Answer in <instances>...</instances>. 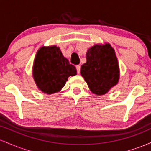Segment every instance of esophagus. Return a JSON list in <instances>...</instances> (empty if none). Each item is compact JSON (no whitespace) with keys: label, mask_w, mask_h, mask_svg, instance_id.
<instances>
[{"label":"esophagus","mask_w":151,"mask_h":151,"mask_svg":"<svg viewBox=\"0 0 151 151\" xmlns=\"http://www.w3.org/2000/svg\"><path fill=\"white\" fill-rule=\"evenodd\" d=\"M76 68H77V73L79 74V72H80V69H81V67L79 65H77V67H76Z\"/></svg>","instance_id":"34e87169"}]
</instances>
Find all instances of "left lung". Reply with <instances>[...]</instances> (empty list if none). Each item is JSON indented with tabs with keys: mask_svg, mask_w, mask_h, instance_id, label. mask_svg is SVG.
Wrapping results in <instances>:
<instances>
[{
	"mask_svg": "<svg viewBox=\"0 0 151 151\" xmlns=\"http://www.w3.org/2000/svg\"><path fill=\"white\" fill-rule=\"evenodd\" d=\"M86 58V62L81 67V76L91 92L105 94L116 85L120 77L114 48L109 43L95 45L87 50Z\"/></svg>",
	"mask_w": 151,
	"mask_h": 151,
	"instance_id": "left-lung-1",
	"label": "left lung"
}]
</instances>
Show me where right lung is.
<instances>
[{"label":"right lung","mask_w":151,"mask_h":151,"mask_svg":"<svg viewBox=\"0 0 151 151\" xmlns=\"http://www.w3.org/2000/svg\"><path fill=\"white\" fill-rule=\"evenodd\" d=\"M77 74V70L62 55L57 46L42 47L36 54L32 76L38 89L51 94L60 91L70 76Z\"/></svg>","instance_id":"1"}]
</instances>
